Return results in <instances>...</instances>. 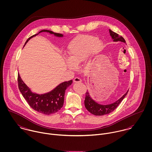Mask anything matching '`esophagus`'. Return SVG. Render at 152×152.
<instances>
[{"label":"esophagus","mask_w":152,"mask_h":152,"mask_svg":"<svg viewBox=\"0 0 152 152\" xmlns=\"http://www.w3.org/2000/svg\"><path fill=\"white\" fill-rule=\"evenodd\" d=\"M81 81H82L78 77H76L74 79V83H81Z\"/></svg>","instance_id":"esophagus-1"}]
</instances>
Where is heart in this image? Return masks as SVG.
Here are the masks:
<instances>
[{
  "label": "heart",
  "instance_id": "b5f03b06",
  "mask_svg": "<svg viewBox=\"0 0 152 152\" xmlns=\"http://www.w3.org/2000/svg\"><path fill=\"white\" fill-rule=\"evenodd\" d=\"M101 41L94 36L81 35L72 39L67 45L66 51L69 61L68 66L75 69V65L83 62L88 56L97 54L102 49Z\"/></svg>",
  "mask_w": 152,
  "mask_h": 152
}]
</instances>
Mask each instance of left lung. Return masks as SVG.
I'll return each instance as SVG.
<instances>
[{"instance_id":"8db88e82","label":"left lung","mask_w":152,"mask_h":152,"mask_svg":"<svg viewBox=\"0 0 152 152\" xmlns=\"http://www.w3.org/2000/svg\"><path fill=\"white\" fill-rule=\"evenodd\" d=\"M109 31L110 35L113 42H121L125 43H126L125 39L122 36H120L118 34L112 31L110 29L109 30ZM128 92V91L121 98H119L118 101H116V102L112 104H108V105H101L95 102L91 97L89 92L87 91L86 94V95L85 101H84L85 107L90 113L96 116H102V115L108 114L109 113L112 112V111H113L118 107V106L120 104V103L122 101V100L127 95Z\"/></svg>"}]
</instances>
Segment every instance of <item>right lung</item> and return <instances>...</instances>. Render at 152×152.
<instances>
[{
  "instance_id": "obj_1",
  "label": "right lung",
  "mask_w": 152,
  "mask_h": 152,
  "mask_svg": "<svg viewBox=\"0 0 152 152\" xmlns=\"http://www.w3.org/2000/svg\"><path fill=\"white\" fill-rule=\"evenodd\" d=\"M42 32H48L58 37L64 36L62 34L54 33L51 30H42L39 31V33L29 37L26 42L24 46L30 39ZM18 81L19 89L23 96L31 108L45 115H50L56 113L63 107L64 101L65 90L72 83V80L65 81L59 84L50 92L43 94H38L31 92L30 89L23 81L19 74H18Z\"/></svg>"
}]
</instances>
